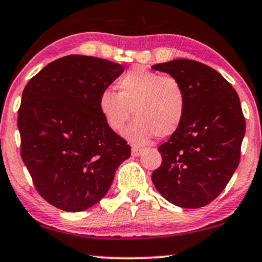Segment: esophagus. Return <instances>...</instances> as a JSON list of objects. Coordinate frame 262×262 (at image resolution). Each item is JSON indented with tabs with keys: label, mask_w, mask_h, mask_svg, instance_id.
Returning <instances> with one entry per match:
<instances>
[{
	"label": "esophagus",
	"mask_w": 262,
	"mask_h": 262,
	"mask_svg": "<svg viewBox=\"0 0 262 262\" xmlns=\"http://www.w3.org/2000/svg\"><path fill=\"white\" fill-rule=\"evenodd\" d=\"M131 152H132V155H134V156H139V155L142 154V152H143V149L134 147V148L131 149Z\"/></svg>",
	"instance_id": "esophagus-1"
}]
</instances>
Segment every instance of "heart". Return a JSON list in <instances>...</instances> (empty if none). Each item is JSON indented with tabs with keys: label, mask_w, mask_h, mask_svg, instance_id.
<instances>
[{
	"label": "heart",
	"mask_w": 262,
	"mask_h": 262,
	"mask_svg": "<svg viewBox=\"0 0 262 262\" xmlns=\"http://www.w3.org/2000/svg\"><path fill=\"white\" fill-rule=\"evenodd\" d=\"M115 88L118 94L111 90L100 94L98 110L115 132L124 131L134 111L137 119L125 134L134 144L148 143L156 135L168 137L184 120L186 93L174 76L135 67L119 78Z\"/></svg>",
	"instance_id": "1"
}]
</instances>
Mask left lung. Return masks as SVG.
Listing matches in <instances>:
<instances>
[{
  "label": "left lung",
  "mask_w": 262,
  "mask_h": 262,
  "mask_svg": "<svg viewBox=\"0 0 262 262\" xmlns=\"http://www.w3.org/2000/svg\"><path fill=\"white\" fill-rule=\"evenodd\" d=\"M151 67L178 78L186 93L185 118L159 147L162 162L151 181L173 205L205 207L222 193L239 164L246 132L239 97L222 74L199 61L177 59Z\"/></svg>",
  "instance_id": "left-lung-1"
}]
</instances>
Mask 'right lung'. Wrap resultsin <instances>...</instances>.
Instances as JSON below:
<instances>
[{"mask_svg":"<svg viewBox=\"0 0 262 262\" xmlns=\"http://www.w3.org/2000/svg\"><path fill=\"white\" fill-rule=\"evenodd\" d=\"M124 70L94 56H63L47 64L23 91L20 154L37 192L56 208H90L130 158L131 147L98 110L100 94Z\"/></svg>","mask_w":262,"mask_h":262,"instance_id":"1","label":"right lung"}]
</instances>
